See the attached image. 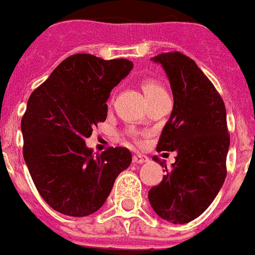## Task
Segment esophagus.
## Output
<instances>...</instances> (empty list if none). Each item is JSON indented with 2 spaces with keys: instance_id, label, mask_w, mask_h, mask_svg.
Returning a JSON list of instances; mask_svg holds the SVG:
<instances>
[{
  "instance_id": "34e87169",
  "label": "esophagus",
  "mask_w": 255,
  "mask_h": 255,
  "mask_svg": "<svg viewBox=\"0 0 255 255\" xmlns=\"http://www.w3.org/2000/svg\"><path fill=\"white\" fill-rule=\"evenodd\" d=\"M147 158L146 155H143V154H133L132 156V161L135 162V163H144V162H147Z\"/></svg>"
}]
</instances>
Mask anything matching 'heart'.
Listing matches in <instances>:
<instances>
[{"instance_id":"heart-1","label":"heart","mask_w":255,"mask_h":255,"mask_svg":"<svg viewBox=\"0 0 255 255\" xmlns=\"http://www.w3.org/2000/svg\"><path fill=\"white\" fill-rule=\"evenodd\" d=\"M140 88H142L143 93L147 97H150V96H154V94L159 93V92H163V86H162L159 82L154 78H143L140 81Z\"/></svg>"}]
</instances>
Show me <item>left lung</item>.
I'll return each mask as SVG.
<instances>
[{
    "instance_id": "1",
    "label": "left lung",
    "mask_w": 255,
    "mask_h": 255,
    "mask_svg": "<svg viewBox=\"0 0 255 255\" xmlns=\"http://www.w3.org/2000/svg\"><path fill=\"white\" fill-rule=\"evenodd\" d=\"M152 60L165 69L174 99L156 150L177 155L170 170L165 166L167 174L161 182L148 190V200L162 219L189 223L211 205L227 174L226 107L214 84L189 56L171 51ZM152 159L161 162L158 156Z\"/></svg>"
}]
</instances>
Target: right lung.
I'll list each match as a JSON object with an SVG mask.
<instances>
[{
    "label": "right lung",
    "instance_id": "1",
    "mask_svg": "<svg viewBox=\"0 0 255 255\" xmlns=\"http://www.w3.org/2000/svg\"><path fill=\"white\" fill-rule=\"evenodd\" d=\"M132 67L123 58L75 54L29 96L21 119L22 155L37 192L60 214H94L116 177L131 165L126 147H109L93 156L85 140L105 122L109 94Z\"/></svg>",
    "mask_w": 255,
    "mask_h": 255
}]
</instances>
